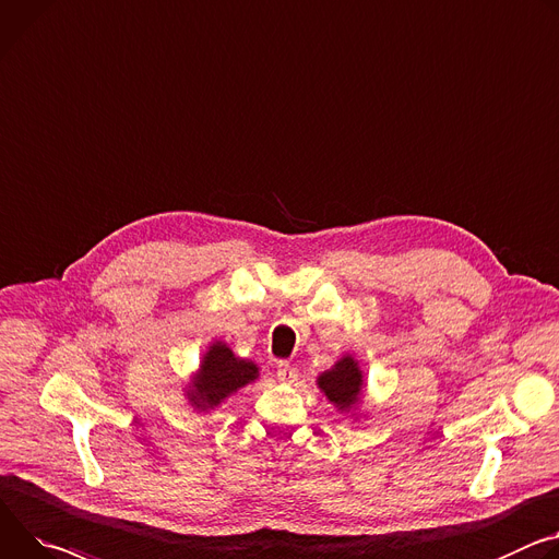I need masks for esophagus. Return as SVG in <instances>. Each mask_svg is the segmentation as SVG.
<instances>
[{
	"instance_id": "obj_1",
	"label": "esophagus",
	"mask_w": 559,
	"mask_h": 559,
	"mask_svg": "<svg viewBox=\"0 0 559 559\" xmlns=\"http://www.w3.org/2000/svg\"><path fill=\"white\" fill-rule=\"evenodd\" d=\"M276 377L281 383H294L298 379V370L294 366H289L287 361H281L276 366Z\"/></svg>"
}]
</instances>
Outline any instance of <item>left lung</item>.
I'll return each instance as SVG.
<instances>
[{"label": "left lung", "instance_id": "obj_1", "mask_svg": "<svg viewBox=\"0 0 559 559\" xmlns=\"http://www.w3.org/2000/svg\"><path fill=\"white\" fill-rule=\"evenodd\" d=\"M319 388L338 411H347L361 396L364 374L359 370V364L352 357H343L334 364V368L319 377Z\"/></svg>", "mask_w": 559, "mask_h": 559}]
</instances>
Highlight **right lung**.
<instances>
[{
    "label": "right lung",
    "instance_id": "obj_1",
    "mask_svg": "<svg viewBox=\"0 0 559 559\" xmlns=\"http://www.w3.org/2000/svg\"><path fill=\"white\" fill-rule=\"evenodd\" d=\"M259 377V368L251 361L234 357V352L225 343H214L205 359L200 364V372L191 390L187 392L191 405L202 413L218 405L223 399L234 394L238 388L251 383Z\"/></svg>",
    "mask_w": 559,
    "mask_h": 559
}]
</instances>
